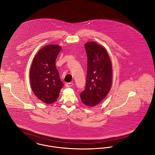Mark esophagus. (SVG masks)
<instances>
[{"label":"esophagus","mask_w":155,"mask_h":155,"mask_svg":"<svg viewBox=\"0 0 155 155\" xmlns=\"http://www.w3.org/2000/svg\"><path fill=\"white\" fill-rule=\"evenodd\" d=\"M73 82H67V83H66L65 84V87H72L73 86Z\"/></svg>","instance_id":"esophagus-1"}]
</instances>
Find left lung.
<instances>
[{"label":"left lung","mask_w":155,"mask_h":155,"mask_svg":"<svg viewBox=\"0 0 155 155\" xmlns=\"http://www.w3.org/2000/svg\"><path fill=\"white\" fill-rule=\"evenodd\" d=\"M87 54L85 88L80 94L82 103L90 107L100 104L109 92L112 81V66L104 47L91 41L85 44Z\"/></svg>","instance_id":"obj_1"}]
</instances>
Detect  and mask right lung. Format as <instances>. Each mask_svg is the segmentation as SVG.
<instances>
[{"label":"right lung","mask_w":155,"mask_h":155,"mask_svg":"<svg viewBox=\"0 0 155 155\" xmlns=\"http://www.w3.org/2000/svg\"><path fill=\"white\" fill-rule=\"evenodd\" d=\"M61 49V46L56 45L42 47L34 57L30 68L31 90L40 100L48 104L57 101L64 85L55 66Z\"/></svg>","instance_id":"right-lung-1"}]
</instances>
